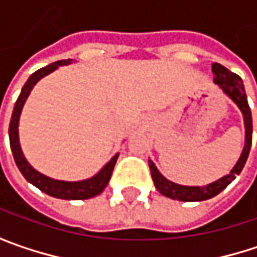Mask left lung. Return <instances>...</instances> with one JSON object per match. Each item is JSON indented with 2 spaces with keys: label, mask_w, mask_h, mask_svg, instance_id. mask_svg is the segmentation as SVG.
I'll return each mask as SVG.
<instances>
[{
  "label": "left lung",
  "mask_w": 257,
  "mask_h": 257,
  "mask_svg": "<svg viewBox=\"0 0 257 257\" xmlns=\"http://www.w3.org/2000/svg\"><path fill=\"white\" fill-rule=\"evenodd\" d=\"M213 74H214V83L222 88L224 93L227 94L232 98L234 103L237 104V107L242 110L243 118H244V128H246V140H244V149H243L242 156L237 160L236 166L233 167V170L227 176H224L222 179H219L217 182L210 183L207 186H180L176 183L167 180L163 177L160 172L157 170V167L154 166L152 160H149V166H150V172H152V177H153L154 186L159 192L163 196H167L170 199H177L182 202H202V200H207L212 199L216 194L224 190L230 183L236 179L237 174H240L243 170L246 160L249 157V152H250V146H252V111L247 103V97H246V91H244V85H243L242 78L237 74H234L232 71H229L226 67H223L219 63H214L212 65Z\"/></svg>",
  "instance_id": "obj_1"
}]
</instances>
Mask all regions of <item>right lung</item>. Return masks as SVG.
Instances as JSON below:
<instances>
[{
    "label": "right lung",
    "instance_id": "add662e5",
    "mask_svg": "<svg viewBox=\"0 0 257 257\" xmlns=\"http://www.w3.org/2000/svg\"><path fill=\"white\" fill-rule=\"evenodd\" d=\"M70 63H71L70 58L68 60H61V61H55L53 64L37 70L34 74L27 80V83L23 87L18 100L15 101L14 110H13V117H11V121H10L8 134H10V146H11V150H13L15 164L20 169V172L23 173V176L27 179V182L33 183L35 187H38L41 192L47 193V194H50L53 197H57V199H64V200H84V199H91L94 196L100 194L105 189V186L108 184V180L111 177L114 164H115L117 159H118V154H115L113 159L100 170V173L95 174L91 179H87V180H83V182H61V180L50 179V177H47L44 174H41V173L34 170L28 164V162L25 160L24 154H23L21 147H20V140H18V121H20V114H21V110H23V105H24L27 97H28V94L31 93V90H33L35 83L40 78H43L44 75L50 74L51 71H54L58 65L70 64Z\"/></svg>",
    "mask_w": 257,
    "mask_h": 257
}]
</instances>
